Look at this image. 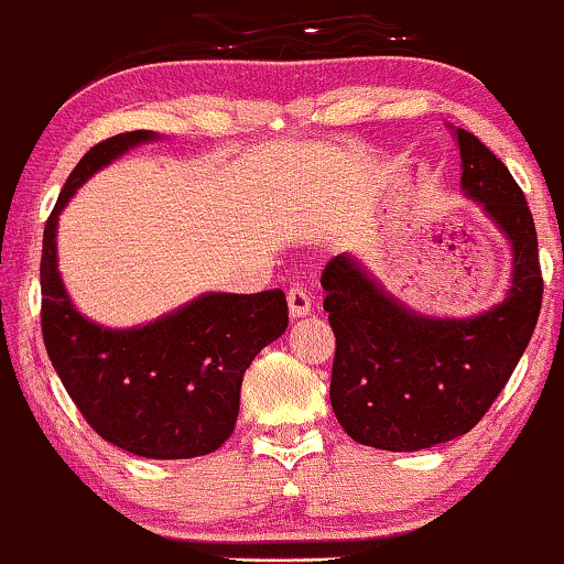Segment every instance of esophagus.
Returning <instances> with one entry per match:
<instances>
[{"label":"esophagus","mask_w":564,"mask_h":564,"mask_svg":"<svg viewBox=\"0 0 564 564\" xmlns=\"http://www.w3.org/2000/svg\"><path fill=\"white\" fill-rule=\"evenodd\" d=\"M288 305H290V316H293V318H301L305 314H311V295H308V290L290 288Z\"/></svg>","instance_id":"34e87169"}]
</instances>
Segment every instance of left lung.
I'll return each instance as SVG.
<instances>
[{"mask_svg": "<svg viewBox=\"0 0 564 564\" xmlns=\"http://www.w3.org/2000/svg\"><path fill=\"white\" fill-rule=\"evenodd\" d=\"M463 191L512 242V288L476 318H423L389 297L356 261L326 263L324 311L335 332L329 400L360 444L415 452L468 434L495 405L536 329L544 276L531 208L510 170L457 128Z\"/></svg>", "mask_w": 564, "mask_h": 564, "instance_id": "left-lung-1", "label": "left lung"}]
</instances>
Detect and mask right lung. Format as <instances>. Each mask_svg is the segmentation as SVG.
<instances>
[{
    "label": "right lung",
    "instance_id": "add662e5",
    "mask_svg": "<svg viewBox=\"0 0 564 564\" xmlns=\"http://www.w3.org/2000/svg\"><path fill=\"white\" fill-rule=\"evenodd\" d=\"M133 130L96 143L69 172L48 214L41 248V335L67 394L101 440L151 460H185L219 449L235 431L242 373L288 329L280 288L214 293L141 329H104L73 308L57 274V217L75 187L130 145Z\"/></svg>",
    "mask_w": 564,
    "mask_h": 564
}]
</instances>
